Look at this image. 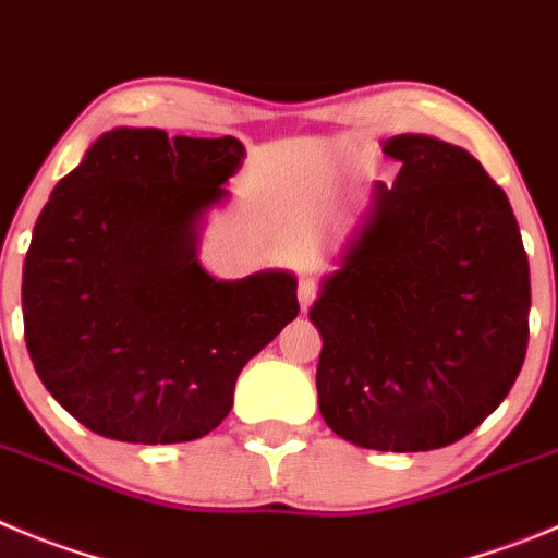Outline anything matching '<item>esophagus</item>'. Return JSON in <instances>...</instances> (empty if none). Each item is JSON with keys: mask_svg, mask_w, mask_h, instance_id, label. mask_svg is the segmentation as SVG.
Here are the masks:
<instances>
[{"mask_svg": "<svg viewBox=\"0 0 558 558\" xmlns=\"http://www.w3.org/2000/svg\"><path fill=\"white\" fill-rule=\"evenodd\" d=\"M316 291H319V283H316L314 275H300V280H296V300H300L303 308L314 303Z\"/></svg>", "mask_w": 558, "mask_h": 558, "instance_id": "obj_1", "label": "esophagus"}]
</instances>
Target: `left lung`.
<instances>
[{"instance_id":"left-lung-1","label":"left lung","mask_w":558,"mask_h":558,"mask_svg":"<svg viewBox=\"0 0 558 558\" xmlns=\"http://www.w3.org/2000/svg\"><path fill=\"white\" fill-rule=\"evenodd\" d=\"M393 186L322 283L319 410L350 444L432 451L507 399L529 347V258L501 186L468 150L424 134L383 145Z\"/></svg>"}]
</instances>
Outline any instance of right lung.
I'll list each match as a JSON object with an SVG mask.
<instances>
[{"mask_svg": "<svg viewBox=\"0 0 558 558\" xmlns=\"http://www.w3.org/2000/svg\"><path fill=\"white\" fill-rule=\"evenodd\" d=\"M242 156L236 137L112 129L40 211L21 280L27 352L96 435H208L244 363L300 314L289 272L217 280L195 258L197 222Z\"/></svg>", "mask_w": 558, "mask_h": 558, "instance_id": "1", "label": "right lung"}]
</instances>
